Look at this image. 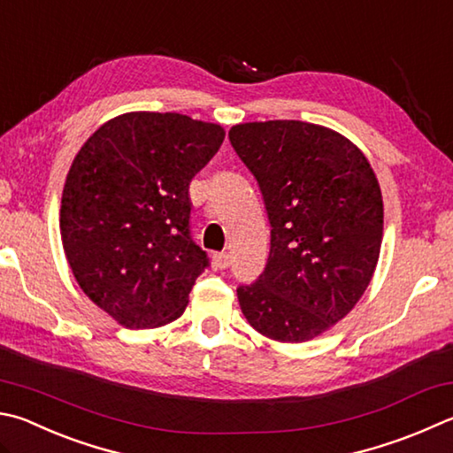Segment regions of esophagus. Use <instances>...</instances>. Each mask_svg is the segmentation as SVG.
Masks as SVG:
<instances>
[{"label":"esophagus","instance_id":"34e87169","mask_svg":"<svg viewBox=\"0 0 453 453\" xmlns=\"http://www.w3.org/2000/svg\"><path fill=\"white\" fill-rule=\"evenodd\" d=\"M211 265L216 267V269H226V267L229 265V255H227L226 251H221V253H213V257H211Z\"/></svg>","mask_w":453,"mask_h":453}]
</instances>
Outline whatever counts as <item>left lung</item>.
Returning <instances> with one entry per match:
<instances>
[{
	"instance_id": "obj_1",
	"label": "left lung",
	"mask_w": 453,
	"mask_h": 453,
	"mask_svg": "<svg viewBox=\"0 0 453 453\" xmlns=\"http://www.w3.org/2000/svg\"><path fill=\"white\" fill-rule=\"evenodd\" d=\"M255 176L271 224L267 265L237 289L248 323L267 339L305 342L363 297L382 243V192L366 156L334 130L303 120L229 130Z\"/></svg>"
}]
</instances>
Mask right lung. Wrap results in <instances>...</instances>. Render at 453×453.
Listing matches in <instances>:
<instances>
[{
	"label": "right lung",
	"instance_id": "1",
	"mask_svg": "<svg viewBox=\"0 0 453 453\" xmlns=\"http://www.w3.org/2000/svg\"><path fill=\"white\" fill-rule=\"evenodd\" d=\"M224 128L178 112H127L81 146L65 180L61 240L87 297L128 328L182 315L208 253L190 235V182Z\"/></svg>",
	"mask_w": 453,
	"mask_h": 453
}]
</instances>
